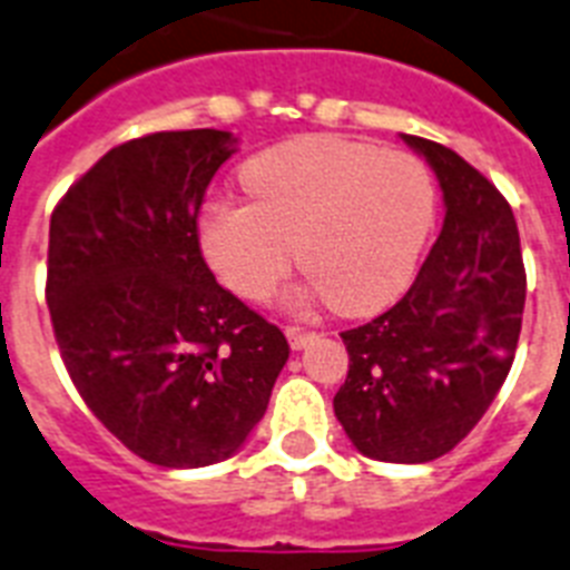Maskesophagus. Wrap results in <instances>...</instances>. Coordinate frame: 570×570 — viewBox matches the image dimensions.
Segmentation results:
<instances>
[{"instance_id": "34e87169", "label": "esophagus", "mask_w": 570, "mask_h": 570, "mask_svg": "<svg viewBox=\"0 0 570 570\" xmlns=\"http://www.w3.org/2000/svg\"><path fill=\"white\" fill-rule=\"evenodd\" d=\"M286 340H289V345H293L295 351H301V348H307L309 342L316 340V333L313 331H304V327H286Z\"/></svg>"}]
</instances>
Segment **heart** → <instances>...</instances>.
I'll return each mask as SVG.
<instances>
[{"mask_svg": "<svg viewBox=\"0 0 570 570\" xmlns=\"http://www.w3.org/2000/svg\"><path fill=\"white\" fill-rule=\"evenodd\" d=\"M239 180L248 202L207 205L198 243L222 284L252 301L275 293L298 252L309 275L293 304L381 309L413 277L436 213L421 160L331 134L263 151Z\"/></svg>", "mask_w": 570, "mask_h": 570, "instance_id": "1", "label": "heart"}]
</instances>
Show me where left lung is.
<instances>
[{"instance_id": "8db88e82", "label": "left lung", "mask_w": 570, "mask_h": 570, "mask_svg": "<svg viewBox=\"0 0 570 570\" xmlns=\"http://www.w3.org/2000/svg\"><path fill=\"white\" fill-rule=\"evenodd\" d=\"M445 196V225L395 307L342 333L333 413L360 453L430 462L469 436L512 368L527 272L510 202L442 142L404 134Z\"/></svg>"}]
</instances>
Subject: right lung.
<instances>
[{"label":"right lung","mask_w":570,"mask_h":570,"mask_svg":"<svg viewBox=\"0 0 570 570\" xmlns=\"http://www.w3.org/2000/svg\"><path fill=\"white\" fill-rule=\"evenodd\" d=\"M237 151L216 128L157 131L99 157L49 222L46 304L90 413L140 460H228L289 357L281 327L216 284L198 243L213 175Z\"/></svg>","instance_id":"1"}]
</instances>
